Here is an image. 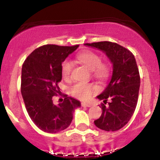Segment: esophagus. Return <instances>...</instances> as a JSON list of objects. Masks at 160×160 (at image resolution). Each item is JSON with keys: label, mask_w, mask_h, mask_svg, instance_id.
I'll list each match as a JSON object with an SVG mask.
<instances>
[{"label": "esophagus", "mask_w": 160, "mask_h": 160, "mask_svg": "<svg viewBox=\"0 0 160 160\" xmlns=\"http://www.w3.org/2000/svg\"><path fill=\"white\" fill-rule=\"evenodd\" d=\"M81 106H82V107H91V104H88V103H86V102H82L81 103Z\"/></svg>", "instance_id": "1"}]
</instances>
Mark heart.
I'll list each match as a JSON object with an SVG mask.
<instances>
[{"mask_svg":"<svg viewBox=\"0 0 160 160\" xmlns=\"http://www.w3.org/2000/svg\"><path fill=\"white\" fill-rule=\"evenodd\" d=\"M79 62L86 65L92 71L95 77L102 80L107 79L111 74V65L107 62H102V58L92 51L86 50L79 52L76 56ZM73 68L72 62L66 59L62 64V74L64 79L68 80L71 78ZM98 90V87L92 83L79 82L72 86L70 89V93L75 98L80 100H87L93 92Z\"/></svg>","mask_w":160,"mask_h":160,"instance_id":"1","label":"heart"}]
</instances>
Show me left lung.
<instances>
[{
	"mask_svg": "<svg viewBox=\"0 0 160 160\" xmlns=\"http://www.w3.org/2000/svg\"><path fill=\"white\" fill-rule=\"evenodd\" d=\"M88 47L100 49L107 55L113 64V74L106 89L97 96L102 103V113L95 125L101 129L114 132L120 129L132 117L140 88V75L134 55L122 46L110 41L85 43Z\"/></svg>",
	"mask_w": 160,
	"mask_h": 160,
	"instance_id": "obj_1",
	"label": "left lung"
}]
</instances>
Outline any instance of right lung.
Returning <instances> with one entry per match:
<instances>
[{"mask_svg":"<svg viewBox=\"0 0 160 160\" xmlns=\"http://www.w3.org/2000/svg\"><path fill=\"white\" fill-rule=\"evenodd\" d=\"M79 45L63 47L43 45L27 57L22 68L21 92L27 112L42 131L59 132L67 128L80 102L65 95L62 103L53 104V96L60 94L62 63Z\"/></svg>","mask_w":160,"mask_h":160,"instance_id":"1","label":"right lung"}]
</instances>
